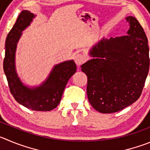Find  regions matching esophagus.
I'll use <instances>...</instances> for the list:
<instances>
[{"instance_id": "34e87169", "label": "esophagus", "mask_w": 150, "mask_h": 150, "mask_svg": "<svg viewBox=\"0 0 150 150\" xmlns=\"http://www.w3.org/2000/svg\"><path fill=\"white\" fill-rule=\"evenodd\" d=\"M86 61V56L83 54H77L75 56V62L77 65H81Z\"/></svg>"}]
</instances>
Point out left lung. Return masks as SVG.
I'll list each match as a JSON object with an SVG mask.
<instances>
[{"instance_id":"obj_1","label":"left lung","mask_w":150,"mask_h":150,"mask_svg":"<svg viewBox=\"0 0 150 150\" xmlns=\"http://www.w3.org/2000/svg\"><path fill=\"white\" fill-rule=\"evenodd\" d=\"M126 20L127 35L102 39L89 52L93 58L81 67L88 78V100L99 112H116L136 101L149 72L146 34L136 18Z\"/></svg>"}]
</instances>
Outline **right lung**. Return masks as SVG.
<instances>
[{"label": "right lung", "mask_w": 150, "mask_h": 150, "mask_svg": "<svg viewBox=\"0 0 150 150\" xmlns=\"http://www.w3.org/2000/svg\"><path fill=\"white\" fill-rule=\"evenodd\" d=\"M35 17L29 11L23 10L6 37L4 71L11 94L17 102L35 111H50L59 104L69 79L76 72L73 60L64 61L54 67L41 85L35 87L25 86L18 78L15 69V51L22 32L29 26Z\"/></svg>", "instance_id": "right-lung-1"}]
</instances>
